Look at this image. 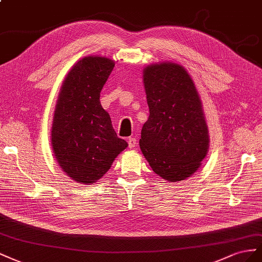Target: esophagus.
I'll use <instances>...</instances> for the list:
<instances>
[{"label":"esophagus","instance_id":"34e87169","mask_svg":"<svg viewBox=\"0 0 262 262\" xmlns=\"http://www.w3.org/2000/svg\"><path fill=\"white\" fill-rule=\"evenodd\" d=\"M127 143H128L129 148H134L137 145V139H136V137H129L128 139H127Z\"/></svg>","mask_w":262,"mask_h":262}]
</instances>
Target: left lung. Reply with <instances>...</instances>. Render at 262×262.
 <instances>
[{"label": "left lung", "mask_w": 262, "mask_h": 262, "mask_svg": "<svg viewBox=\"0 0 262 262\" xmlns=\"http://www.w3.org/2000/svg\"><path fill=\"white\" fill-rule=\"evenodd\" d=\"M144 83L149 117L140 149L157 174L182 181L198 170L208 148L198 91L183 67L172 62L147 67Z\"/></svg>", "instance_id": "obj_1"}]
</instances>
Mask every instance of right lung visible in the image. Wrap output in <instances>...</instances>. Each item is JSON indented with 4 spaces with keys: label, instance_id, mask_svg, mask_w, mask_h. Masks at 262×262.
<instances>
[{
    "label": "right lung",
    "instance_id": "1",
    "mask_svg": "<svg viewBox=\"0 0 262 262\" xmlns=\"http://www.w3.org/2000/svg\"><path fill=\"white\" fill-rule=\"evenodd\" d=\"M114 68L104 57H85L63 81L51 130L52 148L66 174L77 182L94 183L107 172L127 147L117 137L100 93Z\"/></svg>",
    "mask_w": 262,
    "mask_h": 262
}]
</instances>
